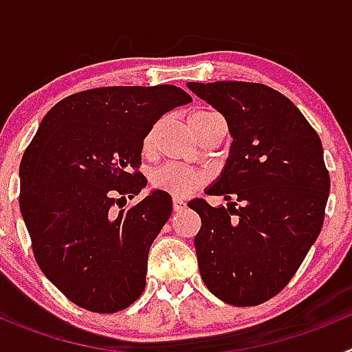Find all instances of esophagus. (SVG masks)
<instances>
[{
	"label": "esophagus",
	"mask_w": 352,
	"mask_h": 352,
	"mask_svg": "<svg viewBox=\"0 0 352 352\" xmlns=\"http://www.w3.org/2000/svg\"><path fill=\"white\" fill-rule=\"evenodd\" d=\"M173 208H174V211H183L186 208V203L183 201V199H174Z\"/></svg>",
	"instance_id": "esophagus-1"
}]
</instances>
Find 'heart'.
I'll return each instance as SVG.
<instances>
[{
    "label": "heart",
    "mask_w": 352,
    "mask_h": 352,
    "mask_svg": "<svg viewBox=\"0 0 352 352\" xmlns=\"http://www.w3.org/2000/svg\"><path fill=\"white\" fill-rule=\"evenodd\" d=\"M208 114L211 113H195L192 114L190 120H199ZM151 142H153V132H149L146 138V148H149ZM201 182H203V176L197 170L179 166V164H164L151 173V185L173 197H186L201 185Z\"/></svg>",
    "instance_id": "1"
}]
</instances>
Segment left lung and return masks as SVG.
Here are the masks:
<instances>
[{
    "label": "left lung",
    "mask_w": 352,
    "mask_h": 352,
    "mask_svg": "<svg viewBox=\"0 0 352 352\" xmlns=\"http://www.w3.org/2000/svg\"><path fill=\"white\" fill-rule=\"evenodd\" d=\"M186 86L226 118L232 138L206 192L236 203H188L201 217L199 272L219 300L256 307L289 284L321 232L329 194L321 139L287 96L264 84Z\"/></svg>",
    "instance_id": "left-lung-1"
}]
</instances>
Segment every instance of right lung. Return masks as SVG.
<instances>
[{"label":"right lung","mask_w":352,"mask_h":352,"mask_svg":"<svg viewBox=\"0 0 352 352\" xmlns=\"http://www.w3.org/2000/svg\"><path fill=\"white\" fill-rule=\"evenodd\" d=\"M190 102L170 84L109 86L67 96L43 116L21 160L19 206L40 270L72 303L113 314L144 291L149 247L173 199L153 190L129 210L114 206L148 183L138 169L149 130Z\"/></svg>","instance_id":"1"}]
</instances>
